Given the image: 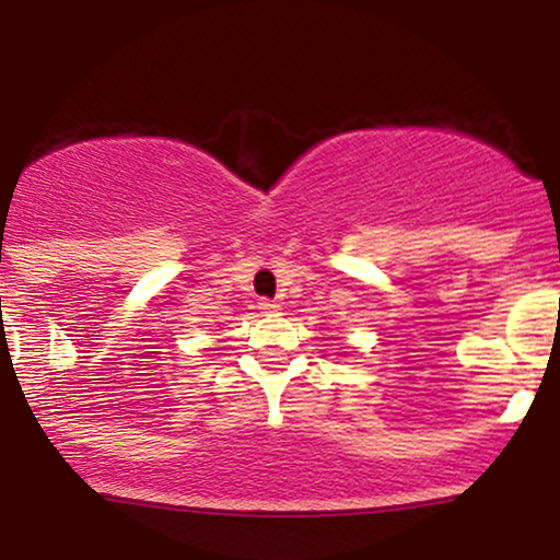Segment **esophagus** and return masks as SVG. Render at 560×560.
Instances as JSON below:
<instances>
[{
  "label": "esophagus",
  "instance_id": "esophagus-1",
  "mask_svg": "<svg viewBox=\"0 0 560 560\" xmlns=\"http://www.w3.org/2000/svg\"><path fill=\"white\" fill-rule=\"evenodd\" d=\"M258 311L266 313V316H273V313H279V305H276V302H271V300H260Z\"/></svg>",
  "mask_w": 560,
  "mask_h": 560
}]
</instances>
